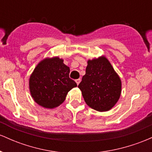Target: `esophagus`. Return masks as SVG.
<instances>
[{"label": "esophagus", "instance_id": "34e87169", "mask_svg": "<svg viewBox=\"0 0 152 152\" xmlns=\"http://www.w3.org/2000/svg\"><path fill=\"white\" fill-rule=\"evenodd\" d=\"M80 81H81V79H80V78H78V79H76V83H77L78 85L79 84Z\"/></svg>", "mask_w": 152, "mask_h": 152}]
</instances>
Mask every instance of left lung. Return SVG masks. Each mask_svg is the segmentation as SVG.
Listing matches in <instances>:
<instances>
[{"label": "left lung", "instance_id": "8db88e82", "mask_svg": "<svg viewBox=\"0 0 152 152\" xmlns=\"http://www.w3.org/2000/svg\"><path fill=\"white\" fill-rule=\"evenodd\" d=\"M78 87L87 105L98 111L111 109L121 92L119 76L104 56L88 61L86 74Z\"/></svg>", "mask_w": 152, "mask_h": 152}]
</instances>
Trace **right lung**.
<instances>
[{
	"label": "right lung",
	"mask_w": 152,
	"mask_h": 152,
	"mask_svg": "<svg viewBox=\"0 0 152 152\" xmlns=\"http://www.w3.org/2000/svg\"><path fill=\"white\" fill-rule=\"evenodd\" d=\"M70 69L58 57L46 58L34 69L29 88L34 101L43 107L53 109L61 104L68 92L77 84L69 78Z\"/></svg>",
	"instance_id": "1"
}]
</instances>
